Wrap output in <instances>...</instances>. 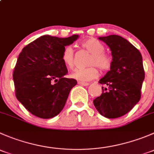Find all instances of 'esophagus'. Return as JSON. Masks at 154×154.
I'll list each match as a JSON object with an SVG mask.
<instances>
[{"label":"esophagus","instance_id":"esophagus-1","mask_svg":"<svg viewBox=\"0 0 154 154\" xmlns=\"http://www.w3.org/2000/svg\"><path fill=\"white\" fill-rule=\"evenodd\" d=\"M78 84L82 85V86H88V85H89V83H86V82H80V81H79V82H78Z\"/></svg>","mask_w":154,"mask_h":154}]
</instances>
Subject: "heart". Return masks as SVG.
Instances as JSON below:
<instances>
[{"label":"heart","mask_w":154,"mask_h":154,"mask_svg":"<svg viewBox=\"0 0 154 154\" xmlns=\"http://www.w3.org/2000/svg\"><path fill=\"white\" fill-rule=\"evenodd\" d=\"M82 46L86 49L91 57L88 60V66H96L101 71H107L111 66L112 60L109 56L105 54L104 46L95 38H89L82 43ZM62 60L68 68H72L74 65V53L71 46L64 48L62 54ZM98 75V71L94 66L86 68H77L74 70L71 77L80 82H86L96 78Z\"/></svg>","instance_id":"1"}]
</instances>
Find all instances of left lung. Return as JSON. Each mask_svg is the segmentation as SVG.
Here are the masks:
<instances>
[{
	"label": "left lung",
	"mask_w": 154,
	"mask_h": 154,
	"mask_svg": "<svg viewBox=\"0 0 154 154\" xmlns=\"http://www.w3.org/2000/svg\"><path fill=\"white\" fill-rule=\"evenodd\" d=\"M109 48L110 70L99 83L102 94L93 100L96 109L108 119H116L130 112L139 101L144 80L142 57L130 42L118 35L98 37Z\"/></svg>",
	"instance_id": "left-lung-1"
}]
</instances>
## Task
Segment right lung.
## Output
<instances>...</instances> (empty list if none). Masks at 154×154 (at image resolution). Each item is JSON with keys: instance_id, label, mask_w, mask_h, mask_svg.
I'll list each match as a JSON object with an SVG mask.
<instances>
[{"instance_id": "add662e5", "label": "right lung", "mask_w": 154, "mask_h": 154, "mask_svg": "<svg viewBox=\"0 0 154 154\" xmlns=\"http://www.w3.org/2000/svg\"><path fill=\"white\" fill-rule=\"evenodd\" d=\"M79 38L44 35L22 49L13 71L15 95L30 113L48 119L64 108L77 80L65 77L68 69L62 60L66 46Z\"/></svg>"}]
</instances>
